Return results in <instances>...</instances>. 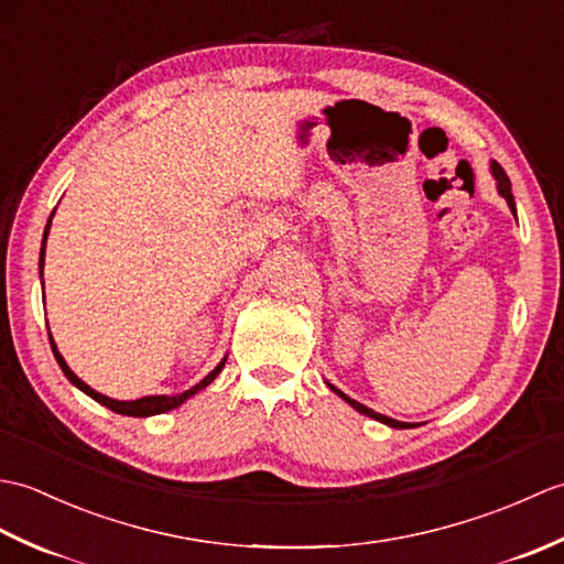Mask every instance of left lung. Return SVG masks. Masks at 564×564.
Returning <instances> with one entry per match:
<instances>
[{"label": "left lung", "instance_id": "8db88e82", "mask_svg": "<svg viewBox=\"0 0 564 564\" xmlns=\"http://www.w3.org/2000/svg\"><path fill=\"white\" fill-rule=\"evenodd\" d=\"M492 174H495V178H497V191L501 196L507 198V203H509V208H511V213L517 215V203H513V194H511V182H509V176H507V172L501 170V166L497 164V162H492ZM334 392L339 394L341 400H346L349 402L356 412H361V414H366V416H370V419H376V422H382V424H388V426H392V429H406V426H412V424H404V422H398V419H390V416H386V414H378V412H373V410H368L366 404H361V402H356V400H351V398H346V394L339 390V388H334V386H329Z\"/></svg>", "mask_w": 564, "mask_h": 564}]
</instances>
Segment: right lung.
Listing matches in <instances>:
<instances>
[{
    "mask_svg": "<svg viewBox=\"0 0 564 564\" xmlns=\"http://www.w3.org/2000/svg\"><path fill=\"white\" fill-rule=\"evenodd\" d=\"M51 220H53V215H51ZM51 220H47V225H45V232H43V247H41V275H43V263H45V239H47V232H51ZM47 337H51V332H47ZM51 346H53L55 361L59 364V368H63V373L67 376V380L72 382V386L79 388L84 394H89V398H91V400H97L99 404L109 406L111 412H116V414H126V416H152V414H164V412L174 410V406L184 404L188 398H194V394H196L198 390L208 388L210 382H213L215 378H218V373H220V370L225 368V361H227V356H225L223 361H220L218 366H215V368L210 370V373L198 382V386H194V388L186 390V392H182V394H150V398H140V400L123 402V400H111V398H106V394H101V392H97L94 388H89L87 382H84L82 378H77L75 373H72L69 366L65 364L63 354L57 351V346H55L53 337H51Z\"/></svg>",
    "mask_w": 564,
    "mask_h": 564,
    "instance_id": "obj_1",
    "label": "right lung"
}]
</instances>
